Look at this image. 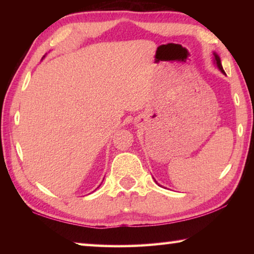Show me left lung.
I'll return each mask as SVG.
<instances>
[{"label":"left lung","mask_w":254,"mask_h":254,"mask_svg":"<svg viewBox=\"0 0 254 254\" xmlns=\"http://www.w3.org/2000/svg\"><path fill=\"white\" fill-rule=\"evenodd\" d=\"M213 55H214V64L215 65L217 66V68L218 69H220L223 74L225 75V71H224V69H223V67H222V63H221V58H220V56H218L216 53H213ZM157 183V182H156ZM158 184V183H157ZM159 186H160V185H159Z\"/></svg>","instance_id":"left-lung-1"}]
</instances>
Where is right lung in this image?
<instances>
[{"mask_svg": "<svg viewBox=\"0 0 254 254\" xmlns=\"http://www.w3.org/2000/svg\"><path fill=\"white\" fill-rule=\"evenodd\" d=\"M44 57H45V56H44Z\"/></svg>", "mask_w": 254, "mask_h": 254, "instance_id": "add662e5", "label": "right lung"}]
</instances>
